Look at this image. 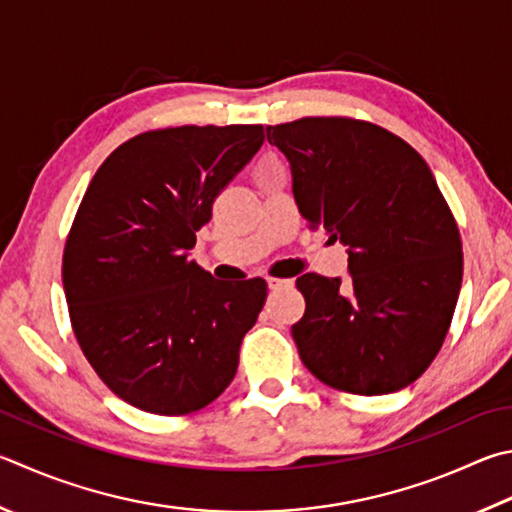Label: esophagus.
Masks as SVG:
<instances>
[{
	"instance_id": "1",
	"label": "esophagus",
	"mask_w": 512,
	"mask_h": 512,
	"mask_svg": "<svg viewBox=\"0 0 512 512\" xmlns=\"http://www.w3.org/2000/svg\"><path fill=\"white\" fill-rule=\"evenodd\" d=\"M293 280H282V277H268V288L271 291H277V288H284V286H291Z\"/></svg>"
}]
</instances>
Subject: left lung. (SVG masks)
Returning a JSON list of instances; mask_svg holds the SVG:
<instances>
[{"instance_id":"obj_1","label":"left lung","mask_w":512,"mask_h":512,"mask_svg":"<svg viewBox=\"0 0 512 512\" xmlns=\"http://www.w3.org/2000/svg\"><path fill=\"white\" fill-rule=\"evenodd\" d=\"M293 174L311 228L347 246V284L306 273L293 340L311 374L340 392L378 396L430 367L457 306V221L423 156L367 120L300 118L266 127Z\"/></svg>"}]
</instances>
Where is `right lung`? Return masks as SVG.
Instances as JSON below:
<instances>
[{
	"label": "right lung",
	"mask_w": 512,
	"mask_h": 512,
	"mask_svg": "<svg viewBox=\"0 0 512 512\" xmlns=\"http://www.w3.org/2000/svg\"><path fill=\"white\" fill-rule=\"evenodd\" d=\"M262 143V125L152 129L116 147L82 197L62 257L71 327L102 383L138 410L197 412L237 374L266 282L226 284L188 255Z\"/></svg>",
	"instance_id": "obj_1"
}]
</instances>
